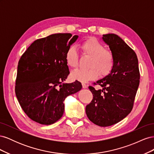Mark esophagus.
I'll list each match as a JSON object with an SVG mask.
<instances>
[{
  "instance_id": "esophagus-1",
  "label": "esophagus",
  "mask_w": 154,
  "mask_h": 154,
  "mask_svg": "<svg viewBox=\"0 0 154 154\" xmlns=\"http://www.w3.org/2000/svg\"><path fill=\"white\" fill-rule=\"evenodd\" d=\"M82 87H83V88H86L88 87V85L85 83H82Z\"/></svg>"
}]
</instances>
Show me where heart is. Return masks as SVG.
I'll list each match as a JSON object with an SVG mask.
<instances>
[{
    "instance_id": "obj_1",
    "label": "heart",
    "mask_w": 154,
    "mask_h": 154,
    "mask_svg": "<svg viewBox=\"0 0 154 154\" xmlns=\"http://www.w3.org/2000/svg\"><path fill=\"white\" fill-rule=\"evenodd\" d=\"M83 53L91 57L87 70L77 69L72 72L71 77L74 80L86 82L94 80L98 76L107 75L112 69L114 57L112 51L105 49V46L95 38H89L81 44ZM65 60L67 66L71 68L78 66V54L76 49L71 46L66 51Z\"/></svg>"
}]
</instances>
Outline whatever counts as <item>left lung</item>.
<instances>
[{
	"mask_svg": "<svg viewBox=\"0 0 154 154\" xmlns=\"http://www.w3.org/2000/svg\"><path fill=\"white\" fill-rule=\"evenodd\" d=\"M102 40L114 54V67L108 75L94 83L102 89L88 87L93 99L85 112L93 123L105 127L119 122L131 112L140 74L136 53L122 38L110 33L103 35Z\"/></svg>",
	"mask_w": 154,
	"mask_h": 154,
	"instance_id": "left-lung-1",
	"label": "left lung"
}]
</instances>
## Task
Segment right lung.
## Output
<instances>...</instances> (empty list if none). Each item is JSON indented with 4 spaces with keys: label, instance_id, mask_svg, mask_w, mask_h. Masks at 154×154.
Listing matches in <instances>:
<instances>
[{
    "label": "right lung",
    "instance_id": "add662e5",
    "mask_svg": "<svg viewBox=\"0 0 154 154\" xmlns=\"http://www.w3.org/2000/svg\"><path fill=\"white\" fill-rule=\"evenodd\" d=\"M78 38L57 33L38 39L19 60L15 94L22 110L34 122L45 125L57 122L63 116L65 99L82 89L77 80L62 83L69 74L65 55Z\"/></svg>",
    "mask_w": 154,
    "mask_h": 154
}]
</instances>
